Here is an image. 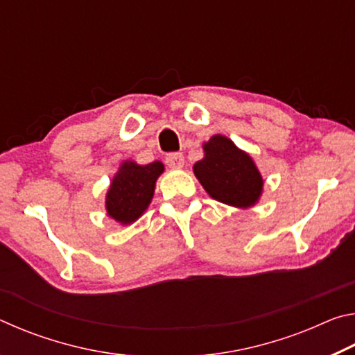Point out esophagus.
<instances>
[{
	"mask_svg": "<svg viewBox=\"0 0 355 355\" xmlns=\"http://www.w3.org/2000/svg\"><path fill=\"white\" fill-rule=\"evenodd\" d=\"M166 163L171 167H183L184 166V156L182 153H169L166 156Z\"/></svg>",
	"mask_w": 355,
	"mask_h": 355,
	"instance_id": "1",
	"label": "esophagus"
}]
</instances>
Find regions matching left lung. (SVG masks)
Instances as JSON below:
<instances>
[{
	"label": "left lung",
	"instance_id": "8db88e82",
	"mask_svg": "<svg viewBox=\"0 0 355 355\" xmlns=\"http://www.w3.org/2000/svg\"><path fill=\"white\" fill-rule=\"evenodd\" d=\"M203 159L192 167L203 189L214 200L230 207H254L264 183L254 159L222 135H214L203 144Z\"/></svg>",
	"mask_w": 355,
	"mask_h": 355
}]
</instances>
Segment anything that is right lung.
I'll return each mask as SVG.
<instances>
[{
	"label": "right lung",
	"mask_w": 355,
	"mask_h": 355,
	"mask_svg": "<svg viewBox=\"0 0 355 355\" xmlns=\"http://www.w3.org/2000/svg\"><path fill=\"white\" fill-rule=\"evenodd\" d=\"M163 171L161 161L146 166L136 164L135 161L122 163L106 194L107 216L122 225L139 219L153 199L155 183Z\"/></svg>",
	"instance_id": "add662e5"
}]
</instances>
